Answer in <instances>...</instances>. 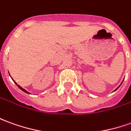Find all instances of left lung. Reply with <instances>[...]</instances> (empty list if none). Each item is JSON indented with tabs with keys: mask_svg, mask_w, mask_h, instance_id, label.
I'll return each instance as SVG.
<instances>
[{
	"mask_svg": "<svg viewBox=\"0 0 131 131\" xmlns=\"http://www.w3.org/2000/svg\"><path fill=\"white\" fill-rule=\"evenodd\" d=\"M123 81H122V82H121V84H122V83H123ZM120 86H121V85H120ZM119 86H118V88H116V89H115V90H114V91H116L117 89H118V88H119Z\"/></svg>",
	"mask_w": 131,
	"mask_h": 131,
	"instance_id": "left-lung-1",
	"label": "left lung"
}]
</instances>
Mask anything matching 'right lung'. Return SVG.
I'll return each mask as SVG.
<instances>
[{"label":"right lung","mask_w":131,"mask_h":131,"mask_svg":"<svg viewBox=\"0 0 131 131\" xmlns=\"http://www.w3.org/2000/svg\"><path fill=\"white\" fill-rule=\"evenodd\" d=\"M15 82V81H13ZM15 84L17 85V86H18V87L20 88V89L21 90H22V91H24V92H25V93H26V94H30V93H29V92H28V91H26V90H25V89H23V88L21 87L20 86H19V85L18 84H17V83H16V82H15Z\"/></svg>","instance_id":"add662e5"}]
</instances>
